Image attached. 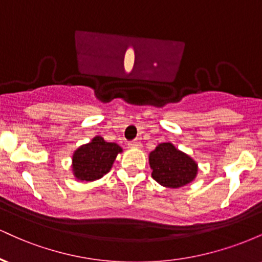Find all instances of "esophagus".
I'll return each instance as SVG.
<instances>
[{"instance_id": "obj_1", "label": "esophagus", "mask_w": 262, "mask_h": 262, "mask_svg": "<svg viewBox=\"0 0 262 262\" xmlns=\"http://www.w3.org/2000/svg\"><path fill=\"white\" fill-rule=\"evenodd\" d=\"M128 148L130 149H140L141 148V143L138 140H133V141H129L128 143Z\"/></svg>"}]
</instances>
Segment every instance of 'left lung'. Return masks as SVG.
<instances>
[{
	"label": "left lung",
	"mask_w": 262,
	"mask_h": 262,
	"mask_svg": "<svg viewBox=\"0 0 262 262\" xmlns=\"http://www.w3.org/2000/svg\"><path fill=\"white\" fill-rule=\"evenodd\" d=\"M151 177L167 188L188 185L197 177L198 164L172 143H161L149 154Z\"/></svg>",
	"instance_id": "1"
}]
</instances>
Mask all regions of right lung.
Here are the masks:
<instances>
[{
  "label": "right lung",
  "instance_id": "obj_1",
  "mask_svg": "<svg viewBox=\"0 0 262 262\" xmlns=\"http://www.w3.org/2000/svg\"><path fill=\"white\" fill-rule=\"evenodd\" d=\"M121 152L123 149L118 144L96 135L90 143L82 144L74 151L71 158L74 176L79 181H96L110 172L117 155Z\"/></svg>",
  "mask_w": 262,
  "mask_h": 262
}]
</instances>
